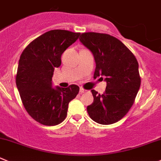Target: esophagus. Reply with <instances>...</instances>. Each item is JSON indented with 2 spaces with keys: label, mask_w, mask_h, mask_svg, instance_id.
<instances>
[{
  "label": "esophagus",
  "mask_w": 161,
  "mask_h": 161,
  "mask_svg": "<svg viewBox=\"0 0 161 161\" xmlns=\"http://www.w3.org/2000/svg\"><path fill=\"white\" fill-rule=\"evenodd\" d=\"M86 90L85 89H83V88H80V90H79V93H80L81 94H82V93H86Z\"/></svg>",
  "instance_id": "obj_1"
}]
</instances>
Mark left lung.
Segmentation results:
<instances>
[{"label": "left lung", "mask_w": 161, "mask_h": 161, "mask_svg": "<svg viewBox=\"0 0 161 161\" xmlns=\"http://www.w3.org/2000/svg\"><path fill=\"white\" fill-rule=\"evenodd\" d=\"M79 40L93 54V78L105 76L107 82L102 94L91 90L93 102L87 106L89 115L97 124H115L129 112L140 88L138 60L122 42L110 34L82 33Z\"/></svg>", "instance_id": "left-lung-1"}]
</instances>
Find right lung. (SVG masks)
<instances>
[{
    "instance_id": "1",
    "label": "right lung",
    "mask_w": 161,
    "mask_h": 161,
    "mask_svg": "<svg viewBox=\"0 0 161 161\" xmlns=\"http://www.w3.org/2000/svg\"><path fill=\"white\" fill-rule=\"evenodd\" d=\"M80 33L52 30L31 42L19 60L15 82L26 112L35 121L55 126L65 119L68 104L79 93L77 85L52 88L55 68L61 55L79 38Z\"/></svg>"
}]
</instances>
